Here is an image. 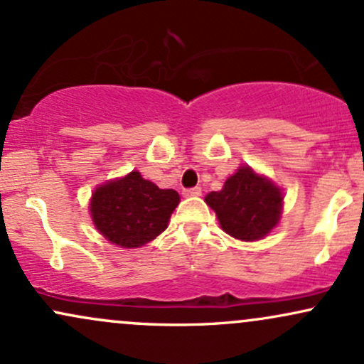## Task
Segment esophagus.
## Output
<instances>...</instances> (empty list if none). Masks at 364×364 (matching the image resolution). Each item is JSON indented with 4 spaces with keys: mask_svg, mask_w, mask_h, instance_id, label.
<instances>
[{
    "mask_svg": "<svg viewBox=\"0 0 364 364\" xmlns=\"http://www.w3.org/2000/svg\"><path fill=\"white\" fill-rule=\"evenodd\" d=\"M183 195H185V196H198V195H202V188H200V186L186 188V190H183Z\"/></svg>",
    "mask_w": 364,
    "mask_h": 364,
    "instance_id": "obj_1",
    "label": "esophagus"
}]
</instances>
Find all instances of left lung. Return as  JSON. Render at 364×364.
Segmentation results:
<instances>
[{
	"instance_id": "left-lung-1",
	"label": "left lung",
	"mask_w": 364,
	"mask_h": 364,
	"mask_svg": "<svg viewBox=\"0 0 364 364\" xmlns=\"http://www.w3.org/2000/svg\"><path fill=\"white\" fill-rule=\"evenodd\" d=\"M282 198L277 186L243 166L224 183L223 190L208 193L205 202L214 208L220 228L229 236L257 241L277 224Z\"/></svg>"
}]
</instances>
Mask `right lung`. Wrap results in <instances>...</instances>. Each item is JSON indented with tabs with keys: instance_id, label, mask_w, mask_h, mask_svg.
Listing matches in <instances>:
<instances>
[{
	"instance_id": "1",
	"label": "right lung",
	"mask_w": 364,
	"mask_h": 364,
	"mask_svg": "<svg viewBox=\"0 0 364 364\" xmlns=\"http://www.w3.org/2000/svg\"><path fill=\"white\" fill-rule=\"evenodd\" d=\"M178 203V191L161 190L133 171L99 186L92 195L90 212L106 240L123 248H139L168 228Z\"/></svg>"
}]
</instances>
